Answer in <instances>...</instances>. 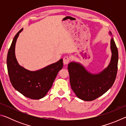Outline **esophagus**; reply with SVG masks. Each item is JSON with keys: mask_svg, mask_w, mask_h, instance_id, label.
Masks as SVG:
<instances>
[{"mask_svg": "<svg viewBox=\"0 0 126 126\" xmlns=\"http://www.w3.org/2000/svg\"><path fill=\"white\" fill-rule=\"evenodd\" d=\"M70 60H71V59H70L69 57L65 56L63 58V63L64 64H67L69 62Z\"/></svg>", "mask_w": 126, "mask_h": 126, "instance_id": "34e87169", "label": "esophagus"}]
</instances>
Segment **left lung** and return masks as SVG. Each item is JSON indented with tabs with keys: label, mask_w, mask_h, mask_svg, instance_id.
<instances>
[{
	"label": "left lung",
	"mask_w": 126,
	"mask_h": 126,
	"mask_svg": "<svg viewBox=\"0 0 126 126\" xmlns=\"http://www.w3.org/2000/svg\"><path fill=\"white\" fill-rule=\"evenodd\" d=\"M110 34L112 35L111 32ZM112 57L109 65L98 74L89 73L80 63H69L70 83L72 90L79 98L93 101L105 93L113 84L118 69V53L113 38L110 40Z\"/></svg>",
	"instance_id": "8db88e82"
}]
</instances>
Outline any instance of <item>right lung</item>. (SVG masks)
<instances>
[{"label":"right lung","instance_id":"right-lung-1","mask_svg":"<svg viewBox=\"0 0 126 126\" xmlns=\"http://www.w3.org/2000/svg\"><path fill=\"white\" fill-rule=\"evenodd\" d=\"M21 29L15 35L8 53L7 63L10 82L14 88L27 98L39 99L52 87L58 72L63 67V59L36 71H30L19 64L15 55V47Z\"/></svg>","mask_w":126,"mask_h":126}]
</instances>
